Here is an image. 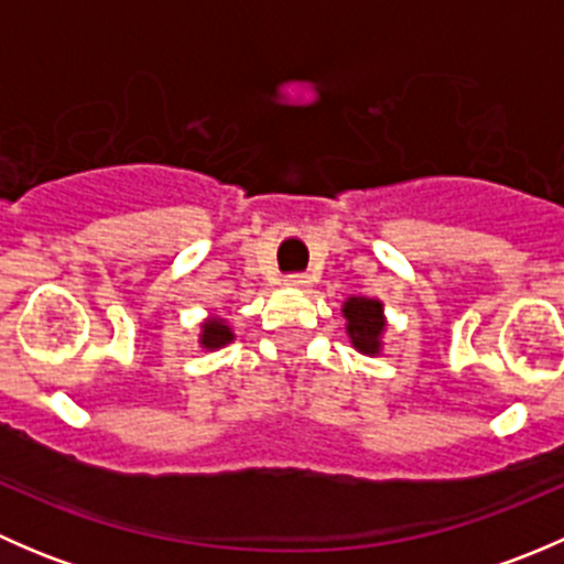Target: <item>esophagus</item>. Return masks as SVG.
<instances>
[{
  "label": "esophagus",
  "instance_id": "34e87169",
  "mask_svg": "<svg viewBox=\"0 0 564 564\" xmlns=\"http://www.w3.org/2000/svg\"><path fill=\"white\" fill-rule=\"evenodd\" d=\"M286 283L294 289H308L311 286V275L308 272H292V275H286Z\"/></svg>",
  "mask_w": 564,
  "mask_h": 564
}]
</instances>
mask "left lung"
I'll return each instance as SVG.
<instances>
[{
  "instance_id": "8db88e82",
  "label": "left lung",
  "mask_w": 564,
  "mask_h": 564,
  "mask_svg": "<svg viewBox=\"0 0 564 564\" xmlns=\"http://www.w3.org/2000/svg\"><path fill=\"white\" fill-rule=\"evenodd\" d=\"M346 316V333H349L355 349L362 355H377L379 338L384 333V316L382 303L368 297H349L344 305Z\"/></svg>"
}]
</instances>
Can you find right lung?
Segmentation results:
<instances>
[{
  "label": "right lung",
  "mask_w": 564,
  "mask_h": 564,
  "mask_svg": "<svg viewBox=\"0 0 564 564\" xmlns=\"http://www.w3.org/2000/svg\"><path fill=\"white\" fill-rule=\"evenodd\" d=\"M235 340V333H231V327L226 322H220V318H207V322L202 324V346L204 349H220V346L231 344Z\"/></svg>",
  "instance_id": "obj_1"
}]
</instances>
